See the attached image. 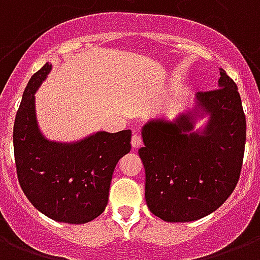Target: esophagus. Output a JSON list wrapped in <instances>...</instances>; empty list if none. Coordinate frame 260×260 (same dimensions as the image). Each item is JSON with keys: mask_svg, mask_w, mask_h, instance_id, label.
<instances>
[{"mask_svg": "<svg viewBox=\"0 0 260 260\" xmlns=\"http://www.w3.org/2000/svg\"><path fill=\"white\" fill-rule=\"evenodd\" d=\"M141 145H142V137H141L140 134H134L132 138V146L134 147V149H137V147H140Z\"/></svg>", "mask_w": 260, "mask_h": 260, "instance_id": "34e87169", "label": "esophagus"}]
</instances>
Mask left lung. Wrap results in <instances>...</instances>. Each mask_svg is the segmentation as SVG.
Listing matches in <instances>:
<instances>
[{"label":"left lung","instance_id":"obj_1","mask_svg":"<svg viewBox=\"0 0 260 260\" xmlns=\"http://www.w3.org/2000/svg\"><path fill=\"white\" fill-rule=\"evenodd\" d=\"M196 109L208 114L201 133L196 113L176 120L151 119L142 127L145 199L164 221L186 223L212 213L234 192L246 145V115L238 86L220 70L219 88L196 94Z\"/></svg>","mask_w":260,"mask_h":260}]
</instances>
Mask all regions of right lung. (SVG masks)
Listing matches in <instances>:
<instances>
[{"instance_id":"right-lung-1","label":"right lung","mask_w":260,"mask_h":260,"mask_svg":"<svg viewBox=\"0 0 260 260\" xmlns=\"http://www.w3.org/2000/svg\"><path fill=\"white\" fill-rule=\"evenodd\" d=\"M44 64L25 87L13 127L14 161L25 196L45 216L84 224L103 213L115 166L132 149V130L98 132L75 143L45 140L37 126L35 92L51 71Z\"/></svg>"}]
</instances>
